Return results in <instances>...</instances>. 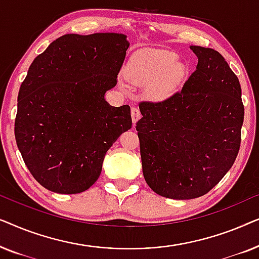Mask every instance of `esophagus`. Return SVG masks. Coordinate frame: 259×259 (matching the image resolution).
<instances>
[{
    "label": "esophagus",
    "instance_id": "1",
    "mask_svg": "<svg viewBox=\"0 0 259 259\" xmlns=\"http://www.w3.org/2000/svg\"><path fill=\"white\" fill-rule=\"evenodd\" d=\"M131 115H132V122H133V126H136V123L138 120L141 118V114H140V111L138 109L137 107H132L131 109Z\"/></svg>",
    "mask_w": 259,
    "mask_h": 259
}]
</instances>
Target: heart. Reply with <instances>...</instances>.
I'll return each mask as SVG.
<instances>
[{
  "label": "heart",
  "instance_id": "heart-1",
  "mask_svg": "<svg viewBox=\"0 0 259 259\" xmlns=\"http://www.w3.org/2000/svg\"><path fill=\"white\" fill-rule=\"evenodd\" d=\"M126 79L137 86H144L145 97L162 101L178 92L187 77V67L178 55L165 49L137 52L125 70Z\"/></svg>",
  "mask_w": 259,
  "mask_h": 259
}]
</instances>
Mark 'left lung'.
I'll return each mask as SVG.
<instances>
[{
  "mask_svg": "<svg viewBox=\"0 0 259 259\" xmlns=\"http://www.w3.org/2000/svg\"><path fill=\"white\" fill-rule=\"evenodd\" d=\"M190 48L196 70L171 98L141 102L136 126L147 185L180 200L204 196L228 173L244 121L239 80L225 59L214 49Z\"/></svg>",
  "mask_w": 259,
  "mask_h": 259,
  "instance_id": "left-lung-1",
  "label": "left lung"
}]
</instances>
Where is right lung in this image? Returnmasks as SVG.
I'll use <instances>...</instances> for the list:
<instances>
[{
	"label": "right lung",
	"mask_w": 259,
	"mask_h": 259,
	"mask_svg": "<svg viewBox=\"0 0 259 259\" xmlns=\"http://www.w3.org/2000/svg\"><path fill=\"white\" fill-rule=\"evenodd\" d=\"M128 47L123 34H66L30 65L17 97L15 139L45 189H90L107 151L132 127L130 106L113 107L105 99Z\"/></svg>",
	"instance_id": "1"
}]
</instances>
